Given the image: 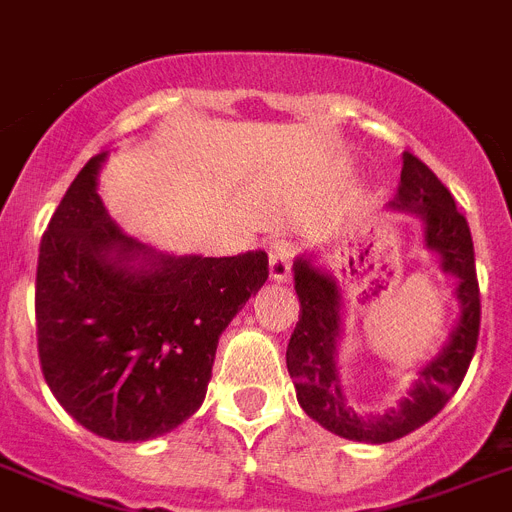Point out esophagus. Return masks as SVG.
<instances>
[{
    "instance_id": "1",
    "label": "esophagus",
    "mask_w": 512,
    "mask_h": 512,
    "mask_svg": "<svg viewBox=\"0 0 512 512\" xmlns=\"http://www.w3.org/2000/svg\"><path fill=\"white\" fill-rule=\"evenodd\" d=\"M291 265H294V244L286 242V239H278V242H270L268 247V273L270 281H289Z\"/></svg>"
}]
</instances>
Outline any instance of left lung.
Masks as SVG:
<instances>
[{
    "instance_id": "obj_1",
    "label": "left lung",
    "mask_w": 512,
    "mask_h": 512,
    "mask_svg": "<svg viewBox=\"0 0 512 512\" xmlns=\"http://www.w3.org/2000/svg\"><path fill=\"white\" fill-rule=\"evenodd\" d=\"M395 213L419 218L424 249L440 260L445 276L455 278L458 320L427 364L416 369L409 393L382 414H359L343 393L338 351L343 341V294L338 278L317 265L315 252L294 260V289L299 296V322L286 349V367L294 380L296 401L320 427L346 440L382 445L427 424L442 411L463 382L479 338V281L474 242L466 218L455 208L448 187L411 153H403L398 192L388 203Z\"/></svg>"
}]
</instances>
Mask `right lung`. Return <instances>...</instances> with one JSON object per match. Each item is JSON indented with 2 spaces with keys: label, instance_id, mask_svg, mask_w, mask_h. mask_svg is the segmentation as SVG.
I'll return each mask as SVG.
<instances>
[{
  "label": "right lung",
  "instance_id": "obj_1",
  "mask_svg": "<svg viewBox=\"0 0 512 512\" xmlns=\"http://www.w3.org/2000/svg\"><path fill=\"white\" fill-rule=\"evenodd\" d=\"M85 163L41 239L36 330L62 409L114 442L166 435L205 401L218 338L268 281V255H169L124 234Z\"/></svg>",
  "mask_w": 512,
  "mask_h": 512
}]
</instances>
